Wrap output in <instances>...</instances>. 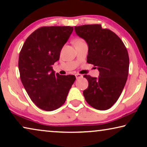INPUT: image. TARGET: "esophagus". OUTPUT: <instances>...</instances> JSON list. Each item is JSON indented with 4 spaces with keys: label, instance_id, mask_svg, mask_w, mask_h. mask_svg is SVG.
Instances as JSON below:
<instances>
[{
    "label": "esophagus",
    "instance_id": "esophagus-1",
    "mask_svg": "<svg viewBox=\"0 0 147 147\" xmlns=\"http://www.w3.org/2000/svg\"><path fill=\"white\" fill-rule=\"evenodd\" d=\"M76 77L77 79H80V78H81L83 77V76L82 75V74H76Z\"/></svg>",
    "mask_w": 147,
    "mask_h": 147
}]
</instances>
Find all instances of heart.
<instances>
[{
	"mask_svg": "<svg viewBox=\"0 0 147 147\" xmlns=\"http://www.w3.org/2000/svg\"><path fill=\"white\" fill-rule=\"evenodd\" d=\"M84 43H85L84 40L81 39V38H78V39H76L75 41H74V45H76V44Z\"/></svg>",
	"mask_w": 147,
	"mask_h": 147,
	"instance_id": "heart-1",
	"label": "heart"
}]
</instances>
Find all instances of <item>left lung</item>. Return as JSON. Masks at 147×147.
Segmentation results:
<instances>
[{"instance_id": "obj_1", "label": "left lung", "mask_w": 147, "mask_h": 147, "mask_svg": "<svg viewBox=\"0 0 147 147\" xmlns=\"http://www.w3.org/2000/svg\"><path fill=\"white\" fill-rule=\"evenodd\" d=\"M76 33L88 45L87 62L97 67L99 77L84 75L88 87L83 92L86 102L100 110L109 109L116 103L125 86L129 69V57L117 35L101 25L74 27Z\"/></svg>"}]
</instances>
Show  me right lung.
Returning a JSON list of instances; mask_svg holds the SVG:
<instances>
[{
  "mask_svg": "<svg viewBox=\"0 0 147 147\" xmlns=\"http://www.w3.org/2000/svg\"><path fill=\"white\" fill-rule=\"evenodd\" d=\"M73 30L69 26L40 27L27 37L20 51L22 84L33 103L45 111H53L65 103L76 80L74 75L55 74L52 67Z\"/></svg>",
  "mask_w": 147,
  "mask_h": 147,
  "instance_id": "obj_1",
  "label": "right lung"
}]
</instances>
